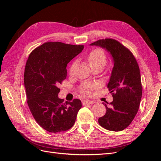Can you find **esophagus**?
<instances>
[{
	"mask_svg": "<svg viewBox=\"0 0 161 161\" xmlns=\"http://www.w3.org/2000/svg\"><path fill=\"white\" fill-rule=\"evenodd\" d=\"M95 102L94 101H92V100H89V99H86L82 101V105H89V104H93L95 103Z\"/></svg>",
	"mask_w": 161,
	"mask_h": 161,
	"instance_id": "1",
	"label": "esophagus"
}]
</instances>
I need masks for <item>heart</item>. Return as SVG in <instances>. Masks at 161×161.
I'll return each mask as SVG.
<instances>
[{"label":"heart","instance_id":"obj_1","mask_svg":"<svg viewBox=\"0 0 161 161\" xmlns=\"http://www.w3.org/2000/svg\"><path fill=\"white\" fill-rule=\"evenodd\" d=\"M87 59H88L91 66H93L98 64H101L104 66L106 62V56L105 53L101 49H99V48L92 50L89 53L88 56H87ZM76 66V62H74L70 68V74H72L73 72H74ZM91 88L92 86L90 85H85L83 88H82V91L86 94H89L90 89Z\"/></svg>","mask_w":161,"mask_h":161}]
</instances>
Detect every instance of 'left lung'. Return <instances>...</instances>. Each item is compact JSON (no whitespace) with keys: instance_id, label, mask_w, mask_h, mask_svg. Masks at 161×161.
<instances>
[{"instance_id":"obj_1","label":"left lung","mask_w":161,"mask_h":161,"mask_svg":"<svg viewBox=\"0 0 161 161\" xmlns=\"http://www.w3.org/2000/svg\"><path fill=\"white\" fill-rule=\"evenodd\" d=\"M99 46L113 60L108 87L113 93V101L103 103L106 113L99 118V125L114 131L124 130L131 123L139 109L142 89L139 66L131 52L119 42L112 39L100 40L90 44Z\"/></svg>"}]
</instances>
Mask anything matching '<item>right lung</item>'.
I'll return each instance as SVG.
<instances>
[{
    "mask_svg": "<svg viewBox=\"0 0 161 161\" xmlns=\"http://www.w3.org/2000/svg\"><path fill=\"white\" fill-rule=\"evenodd\" d=\"M84 46L47 42L32 51L24 72L27 104L42 128L52 133L66 131L75 124L82 103L79 99L63 103L59 83L66 78V66Z\"/></svg>",
    "mask_w": 161,
    "mask_h": 161,
    "instance_id": "obj_1",
    "label": "right lung"
}]
</instances>
